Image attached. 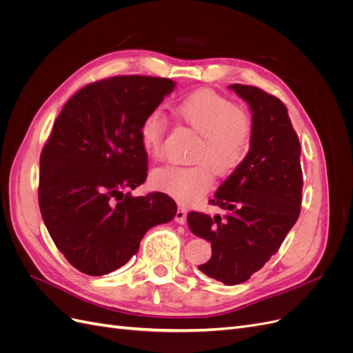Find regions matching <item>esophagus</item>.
Listing matches in <instances>:
<instances>
[{
    "instance_id": "1",
    "label": "esophagus",
    "mask_w": 353,
    "mask_h": 353,
    "mask_svg": "<svg viewBox=\"0 0 353 353\" xmlns=\"http://www.w3.org/2000/svg\"><path fill=\"white\" fill-rule=\"evenodd\" d=\"M175 221L178 223H181V225H184V223L187 222V210L184 208H178V210L175 213Z\"/></svg>"
}]
</instances>
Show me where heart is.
I'll list each match as a JSON object with an SVG mask.
<instances>
[{"label": "heart", "instance_id": "heart-1", "mask_svg": "<svg viewBox=\"0 0 353 353\" xmlns=\"http://www.w3.org/2000/svg\"><path fill=\"white\" fill-rule=\"evenodd\" d=\"M175 113L199 134L191 157L197 162L168 165L153 174V184L179 203H193L209 191L213 172L231 174L249 153L253 122L249 113L223 95L201 90L187 95L175 105ZM168 119L160 110L147 113L140 125L143 147L153 157L163 153Z\"/></svg>", "mask_w": 353, "mask_h": 353}]
</instances>
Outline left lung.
Returning a JSON list of instances; mask_svg holds the SVG:
<instances>
[{
  "instance_id": "8db88e82",
  "label": "left lung",
  "mask_w": 353,
  "mask_h": 353,
  "mask_svg": "<svg viewBox=\"0 0 353 353\" xmlns=\"http://www.w3.org/2000/svg\"><path fill=\"white\" fill-rule=\"evenodd\" d=\"M230 88L253 112L250 150L223 181L209 205L225 216L190 212L194 236L212 243V258L199 270L227 285L248 281L279 252L302 206L301 143L285 104L272 94L234 83Z\"/></svg>"
}]
</instances>
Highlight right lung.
I'll use <instances>...</instances> for the list:
<instances>
[{
  "label": "right lung",
  "mask_w": 353,
  "mask_h": 353,
  "mask_svg": "<svg viewBox=\"0 0 353 353\" xmlns=\"http://www.w3.org/2000/svg\"><path fill=\"white\" fill-rule=\"evenodd\" d=\"M174 87L141 74L105 78L85 85L56 119L39 157L38 201L52 241L78 271H116L148 230L175 216L165 193H125L147 178L140 125Z\"/></svg>",
  "instance_id": "right-lung-1"
}]
</instances>
